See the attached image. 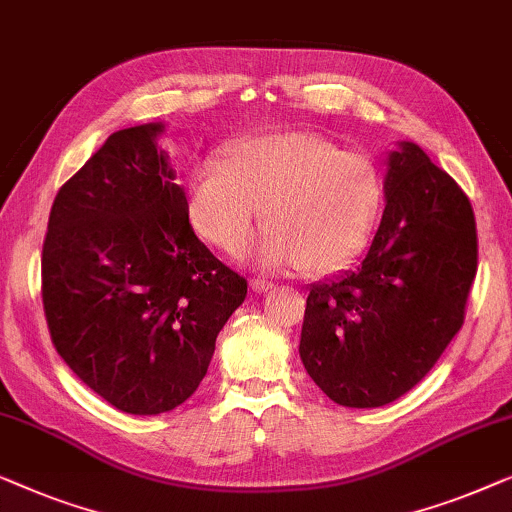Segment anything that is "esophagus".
I'll use <instances>...</instances> for the list:
<instances>
[{
    "mask_svg": "<svg viewBox=\"0 0 512 512\" xmlns=\"http://www.w3.org/2000/svg\"><path fill=\"white\" fill-rule=\"evenodd\" d=\"M253 290L255 292H269L271 287H276V283H273V280H266V278H253Z\"/></svg>",
    "mask_w": 512,
    "mask_h": 512,
    "instance_id": "1",
    "label": "esophagus"
}]
</instances>
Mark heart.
<instances>
[{"label": "heart", "mask_w": 512, "mask_h": 512, "mask_svg": "<svg viewBox=\"0 0 512 512\" xmlns=\"http://www.w3.org/2000/svg\"><path fill=\"white\" fill-rule=\"evenodd\" d=\"M383 178L366 155L315 134L241 141L225 162L199 167L187 194L192 227L208 243L241 253L259 225L271 232L259 259L271 269L341 271L362 255L376 225Z\"/></svg>", "instance_id": "1"}]
</instances>
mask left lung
Instances as JSON below:
<instances>
[{
  "label": "left lung",
  "instance_id": "8db88e82",
  "mask_svg": "<svg viewBox=\"0 0 512 512\" xmlns=\"http://www.w3.org/2000/svg\"><path fill=\"white\" fill-rule=\"evenodd\" d=\"M385 197L364 262L306 299L301 362L338 406L378 408L413 390L462 329L478 271L471 201L420 146L390 155Z\"/></svg>",
  "mask_w": 512,
  "mask_h": 512
}]
</instances>
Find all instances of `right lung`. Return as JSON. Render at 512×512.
<instances>
[{
  "label": "right lung",
  "mask_w": 512,
  "mask_h": 512,
  "mask_svg": "<svg viewBox=\"0 0 512 512\" xmlns=\"http://www.w3.org/2000/svg\"><path fill=\"white\" fill-rule=\"evenodd\" d=\"M162 125L113 132L60 187L41 253L50 341L122 413L160 415L197 390L248 294L197 239L155 146Z\"/></svg>",
  "instance_id": "right-lung-1"
}]
</instances>
